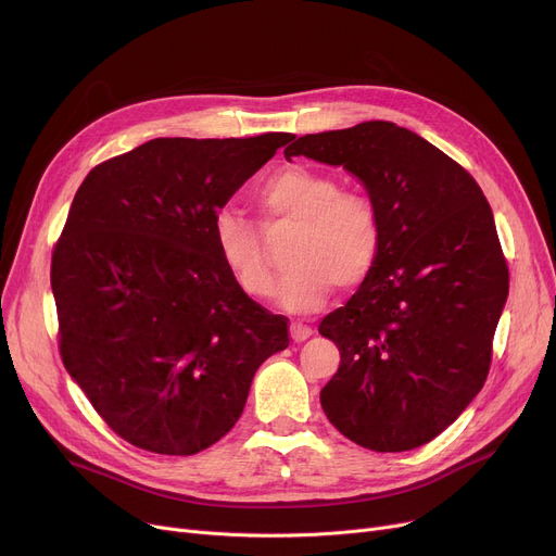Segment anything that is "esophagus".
<instances>
[{
    "label": "esophagus",
    "instance_id": "esophagus-1",
    "mask_svg": "<svg viewBox=\"0 0 556 556\" xmlns=\"http://www.w3.org/2000/svg\"><path fill=\"white\" fill-rule=\"evenodd\" d=\"M313 336V329L308 325H302V323H290V338H293L295 342H304L306 338Z\"/></svg>",
    "mask_w": 556,
    "mask_h": 556
}]
</instances>
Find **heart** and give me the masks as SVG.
Returning <instances> with one entry per match:
<instances>
[{
	"instance_id": "b5f03b06",
	"label": "heart",
	"mask_w": 556,
	"mask_h": 556,
	"mask_svg": "<svg viewBox=\"0 0 556 556\" xmlns=\"http://www.w3.org/2000/svg\"><path fill=\"white\" fill-rule=\"evenodd\" d=\"M254 207L268 231L293 227L288 241L290 268L279 286V302L295 313L317 311L336 283L361 286L374 270L383 243L376 202L354 189H340L336 175L304 164L270 173L254 189ZM225 268L252 300L275 293V275L261 227L233 210H220L212 225Z\"/></svg>"
}]
</instances>
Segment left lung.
Wrapping results in <instances>:
<instances>
[{"label": "left lung", "instance_id": "1", "mask_svg": "<svg viewBox=\"0 0 556 556\" xmlns=\"http://www.w3.org/2000/svg\"><path fill=\"white\" fill-rule=\"evenodd\" d=\"M283 155L354 173L383 227L371 275L319 325L340 349L323 410L369 451L428 444L491 367L509 268L489 202L469 170L390 122L304 135Z\"/></svg>", "mask_w": 556, "mask_h": 556}]
</instances>
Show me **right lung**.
<instances>
[{
    "label": "right lung",
    "instance_id": "add662e5",
    "mask_svg": "<svg viewBox=\"0 0 556 556\" xmlns=\"http://www.w3.org/2000/svg\"><path fill=\"white\" fill-rule=\"evenodd\" d=\"M160 137L97 164L51 256L58 349L99 417L128 444L195 455L239 421L288 317L233 281L214 216L293 141Z\"/></svg>",
    "mask_w": 556,
    "mask_h": 556
}]
</instances>
